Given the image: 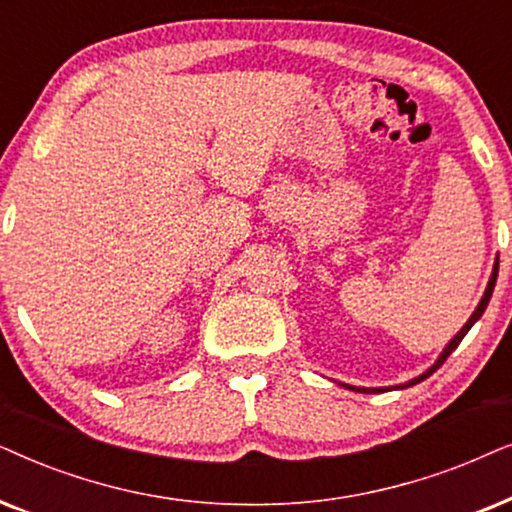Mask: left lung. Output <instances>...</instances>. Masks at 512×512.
<instances>
[{
    "mask_svg": "<svg viewBox=\"0 0 512 512\" xmlns=\"http://www.w3.org/2000/svg\"><path fill=\"white\" fill-rule=\"evenodd\" d=\"M496 276H499V260L494 262V269H492V276H489V283H487V290H485V295H482V299H480V304L475 306V311L470 313V318L466 320V325L461 327L459 332H456V335L449 339V344L445 346V349H442V353L438 356V360H435V363L428 367V370L424 372V374H419V377H414V379H410L407 381V384H400V386H388V388H407V386H414V384H419V381H424L426 377H431V374L438 370V367L445 363V360L449 358V353H452L456 346L461 344V339L468 335V330L470 327H473L475 323H478V320L482 318V313H485V309H487V304H489V299H492V292H494V285H496ZM344 388H349V391H356V393H381V391H388V388H363V386H351V384H342Z\"/></svg>",
    "mask_w": 512,
    "mask_h": 512,
    "instance_id": "8db88e82",
    "label": "left lung"
}]
</instances>
